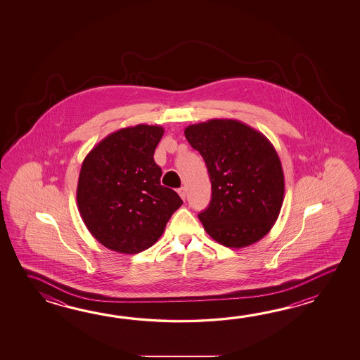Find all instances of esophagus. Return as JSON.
I'll return each instance as SVG.
<instances>
[{"label": "esophagus", "mask_w": 360, "mask_h": 360, "mask_svg": "<svg viewBox=\"0 0 360 360\" xmlns=\"http://www.w3.org/2000/svg\"><path fill=\"white\" fill-rule=\"evenodd\" d=\"M177 193H179V195L181 197V199H184V200H185V198H186V189H185L184 186H181L180 189H177Z\"/></svg>", "instance_id": "34e87169"}]
</instances>
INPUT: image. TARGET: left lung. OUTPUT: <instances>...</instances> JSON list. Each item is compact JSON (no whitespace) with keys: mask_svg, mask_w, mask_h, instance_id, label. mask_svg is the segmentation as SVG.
<instances>
[{"mask_svg":"<svg viewBox=\"0 0 360 360\" xmlns=\"http://www.w3.org/2000/svg\"><path fill=\"white\" fill-rule=\"evenodd\" d=\"M184 134L203 157L211 180V202L198 214L207 234L230 248L259 242L283 205L284 174L276 148L237 120L195 123Z\"/></svg>","mask_w":360,"mask_h":360,"instance_id":"obj_1","label":"left lung"}]
</instances>
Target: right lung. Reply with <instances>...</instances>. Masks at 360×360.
I'll list each match as a JSON object with an SVG mask.
<instances>
[{
  "label": "right lung",
  "instance_id": "right-lung-1",
  "mask_svg": "<svg viewBox=\"0 0 360 360\" xmlns=\"http://www.w3.org/2000/svg\"><path fill=\"white\" fill-rule=\"evenodd\" d=\"M163 127L136 124L103 139L86 155L77 185V205L99 243L120 253H139L160 239L183 205L161 185L154 150Z\"/></svg>",
  "mask_w": 360,
  "mask_h": 360
}]
</instances>
